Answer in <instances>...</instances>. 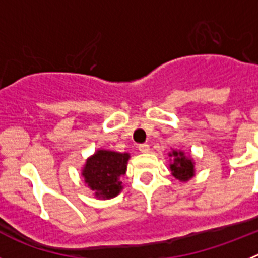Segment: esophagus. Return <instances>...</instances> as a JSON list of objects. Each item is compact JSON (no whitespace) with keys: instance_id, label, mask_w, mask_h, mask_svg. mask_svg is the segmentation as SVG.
Wrapping results in <instances>:
<instances>
[{"instance_id":"1","label":"esophagus","mask_w":258,"mask_h":258,"mask_svg":"<svg viewBox=\"0 0 258 258\" xmlns=\"http://www.w3.org/2000/svg\"><path fill=\"white\" fill-rule=\"evenodd\" d=\"M138 150H140L141 152H143V154H146V152L150 151V146L147 145V143H142V145L138 146Z\"/></svg>"}]
</instances>
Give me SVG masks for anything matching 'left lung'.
Returning a JSON list of instances; mask_svg holds the SVG:
<instances>
[{
    "label": "left lung",
    "instance_id": "obj_1",
    "mask_svg": "<svg viewBox=\"0 0 258 258\" xmlns=\"http://www.w3.org/2000/svg\"><path fill=\"white\" fill-rule=\"evenodd\" d=\"M170 156H174V161L170 164L172 174L179 181H188L194 175V164L183 152L173 151Z\"/></svg>",
    "mask_w": 258,
    "mask_h": 258
}]
</instances>
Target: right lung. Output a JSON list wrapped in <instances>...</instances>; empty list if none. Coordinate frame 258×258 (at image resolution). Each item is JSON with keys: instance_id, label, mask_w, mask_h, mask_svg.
Wrapping results in <instances>:
<instances>
[{"instance_id": "obj_1", "label": "right lung", "mask_w": 258, "mask_h": 258, "mask_svg": "<svg viewBox=\"0 0 258 258\" xmlns=\"http://www.w3.org/2000/svg\"><path fill=\"white\" fill-rule=\"evenodd\" d=\"M129 154L99 150L86 161L85 182L99 198H113L121 190L120 177L126 172Z\"/></svg>"}]
</instances>
